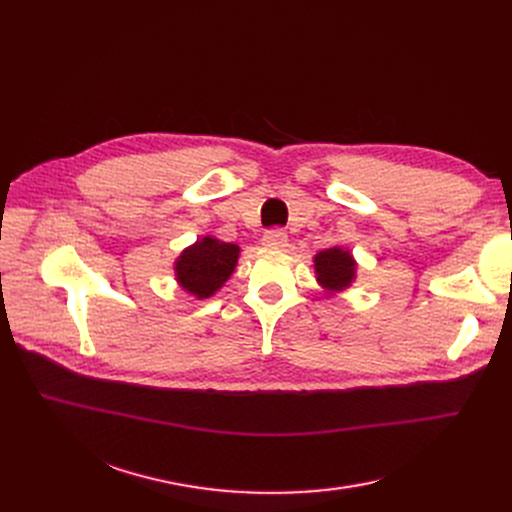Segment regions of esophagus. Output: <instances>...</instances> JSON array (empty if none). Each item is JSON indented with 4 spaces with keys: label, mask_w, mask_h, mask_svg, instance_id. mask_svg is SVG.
<instances>
[{
    "label": "esophagus",
    "mask_w": 512,
    "mask_h": 512,
    "mask_svg": "<svg viewBox=\"0 0 512 512\" xmlns=\"http://www.w3.org/2000/svg\"><path fill=\"white\" fill-rule=\"evenodd\" d=\"M262 243H264V248H269V250H283V248H287V235L281 229H271L264 233Z\"/></svg>",
    "instance_id": "34e87169"
}]
</instances>
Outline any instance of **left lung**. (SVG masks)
Segmentation results:
<instances>
[{"instance_id":"1","label":"left lung","mask_w":512,"mask_h":512,"mask_svg":"<svg viewBox=\"0 0 512 512\" xmlns=\"http://www.w3.org/2000/svg\"><path fill=\"white\" fill-rule=\"evenodd\" d=\"M358 264L350 250L333 246L314 256V275L325 294L335 296L346 291L356 281Z\"/></svg>"}]
</instances>
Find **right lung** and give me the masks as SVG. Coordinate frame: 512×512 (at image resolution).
I'll use <instances>...</instances> for the list:
<instances>
[{
    "label": "right lung",
    "instance_id": "obj_1",
    "mask_svg": "<svg viewBox=\"0 0 512 512\" xmlns=\"http://www.w3.org/2000/svg\"><path fill=\"white\" fill-rule=\"evenodd\" d=\"M237 260V243L204 235L177 256L175 279L187 294L196 296L198 300H206L227 283L235 271Z\"/></svg>",
    "mask_w": 512,
    "mask_h": 512
}]
</instances>
